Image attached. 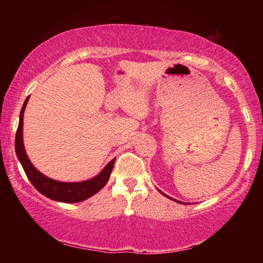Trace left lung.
<instances>
[{
  "label": "left lung",
  "instance_id": "left-lung-1",
  "mask_svg": "<svg viewBox=\"0 0 263 263\" xmlns=\"http://www.w3.org/2000/svg\"><path fill=\"white\" fill-rule=\"evenodd\" d=\"M162 194H163V193H162ZM163 195H164V194H163ZM164 196H167V195H164ZM167 197H168V196H167ZM169 198H171V197H169ZM172 199H173V198H172ZM174 201H175V199H174ZM176 202H179V201H176ZM179 203H181V202H179Z\"/></svg>",
  "mask_w": 263,
  "mask_h": 263
}]
</instances>
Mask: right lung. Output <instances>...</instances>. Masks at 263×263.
<instances>
[{"mask_svg":"<svg viewBox=\"0 0 263 263\" xmlns=\"http://www.w3.org/2000/svg\"><path fill=\"white\" fill-rule=\"evenodd\" d=\"M29 97L25 100L21 110L20 124L16 132L15 149L17 158L21 161L22 167H23L25 174L28 176L31 183H32V185L39 193L46 196V197L53 199V201L64 203L82 202L84 199L91 197L96 193H99L110 179V174L112 172L116 158L111 160L103 171L99 175L95 176L94 179L83 182H75V183H67V182L52 180L50 177L43 175L41 172L33 167V164L31 163L28 155L25 153L23 145V115Z\"/></svg>","mask_w":263,"mask_h":263,"instance_id":"right-lung-1","label":"right lung"}]
</instances>
